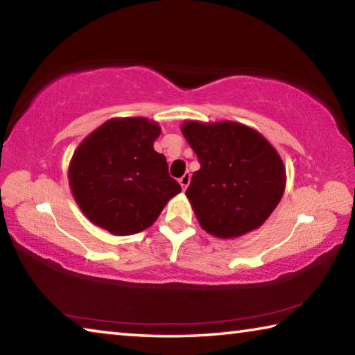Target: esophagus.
I'll return each mask as SVG.
<instances>
[{
  "label": "esophagus",
  "instance_id": "esophagus-1",
  "mask_svg": "<svg viewBox=\"0 0 355 355\" xmlns=\"http://www.w3.org/2000/svg\"><path fill=\"white\" fill-rule=\"evenodd\" d=\"M189 182H191V173H189V172H186L184 175H183L182 178H180V184H182V188H183V189H186V188H188Z\"/></svg>",
  "mask_w": 355,
  "mask_h": 355
}]
</instances>
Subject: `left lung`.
Segmentation results:
<instances>
[{"label": "left lung", "mask_w": 355, "mask_h": 355, "mask_svg": "<svg viewBox=\"0 0 355 355\" xmlns=\"http://www.w3.org/2000/svg\"><path fill=\"white\" fill-rule=\"evenodd\" d=\"M182 133L200 161L186 197L203 230L233 239L260 228L286 186L285 164L272 144L233 120H184Z\"/></svg>", "instance_id": "1"}]
</instances>
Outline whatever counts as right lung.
<instances>
[{"instance_id":"right-lung-1","label":"right lung","mask_w":355,"mask_h":355,"mask_svg":"<svg viewBox=\"0 0 355 355\" xmlns=\"http://www.w3.org/2000/svg\"><path fill=\"white\" fill-rule=\"evenodd\" d=\"M161 127L146 117H114L84 137L69 164L83 214L117 236L146 230L182 192L153 144Z\"/></svg>"}]
</instances>
